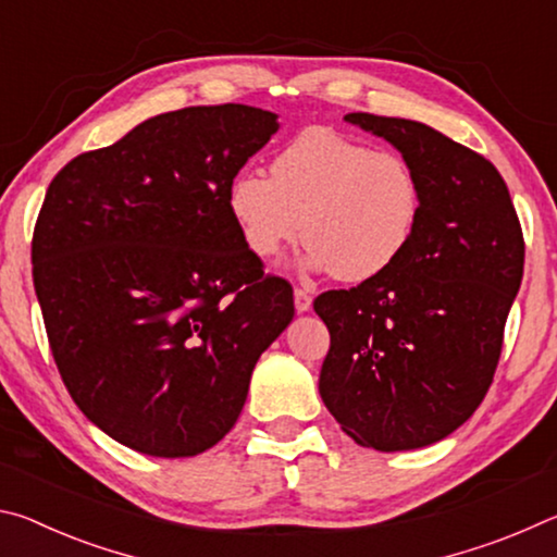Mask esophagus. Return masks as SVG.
Wrapping results in <instances>:
<instances>
[{
  "label": "esophagus",
  "instance_id": "1",
  "mask_svg": "<svg viewBox=\"0 0 557 557\" xmlns=\"http://www.w3.org/2000/svg\"><path fill=\"white\" fill-rule=\"evenodd\" d=\"M295 309H297V314H305L312 309V297H309V292L295 289Z\"/></svg>",
  "mask_w": 557,
  "mask_h": 557
}]
</instances>
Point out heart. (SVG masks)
I'll return each mask as SVG.
<instances>
[{
    "label": "heart",
    "instance_id": "1",
    "mask_svg": "<svg viewBox=\"0 0 557 557\" xmlns=\"http://www.w3.org/2000/svg\"><path fill=\"white\" fill-rule=\"evenodd\" d=\"M225 203L256 258H275L301 238L309 245L305 268L369 282L408 252L422 219V186L403 154L312 127L280 149L270 178L252 169L235 174Z\"/></svg>",
    "mask_w": 557,
    "mask_h": 557
}]
</instances>
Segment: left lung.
<instances>
[{
    "label": "left lung",
    "mask_w": 557,
    "mask_h": 557,
    "mask_svg": "<svg viewBox=\"0 0 557 557\" xmlns=\"http://www.w3.org/2000/svg\"><path fill=\"white\" fill-rule=\"evenodd\" d=\"M344 120L412 164L422 219L385 275L314 299L332 336L319 395L356 445L420 449L465 425L494 381L523 277L521 223L482 154L414 120Z\"/></svg>",
    "instance_id": "1"
}]
</instances>
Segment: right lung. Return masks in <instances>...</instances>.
Wrapping results in <instances>:
<instances>
[{"label": "right lung", "instance_id": "1", "mask_svg": "<svg viewBox=\"0 0 557 557\" xmlns=\"http://www.w3.org/2000/svg\"><path fill=\"white\" fill-rule=\"evenodd\" d=\"M277 129L260 108H184L53 176L32 243L36 297L71 398L120 445L211 449L295 317L289 282L262 272L225 203Z\"/></svg>", "mask_w": 557, "mask_h": 557}]
</instances>
